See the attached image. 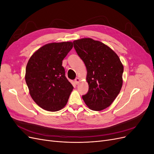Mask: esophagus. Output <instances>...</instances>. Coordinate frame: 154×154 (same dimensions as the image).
Masks as SVG:
<instances>
[{"label": "esophagus", "mask_w": 154, "mask_h": 154, "mask_svg": "<svg viewBox=\"0 0 154 154\" xmlns=\"http://www.w3.org/2000/svg\"><path fill=\"white\" fill-rule=\"evenodd\" d=\"M80 79L79 78H76V79H75V80H74V82L76 83V85H78L79 83H80Z\"/></svg>", "instance_id": "esophagus-1"}]
</instances>
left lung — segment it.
<instances>
[{
	"mask_svg": "<svg viewBox=\"0 0 154 154\" xmlns=\"http://www.w3.org/2000/svg\"><path fill=\"white\" fill-rule=\"evenodd\" d=\"M73 43L87 71L88 91L82 98L91 110L105 109L122 89L123 64L118 54L100 41L85 38L74 40Z\"/></svg>",
	"mask_w": 154,
	"mask_h": 154,
	"instance_id": "8db88e82",
	"label": "left lung"
}]
</instances>
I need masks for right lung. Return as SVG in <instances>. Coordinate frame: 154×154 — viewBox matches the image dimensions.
Returning <instances> with one entry per match:
<instances>
[{"label":"right lung","instance_id":"add662e5","mask_svg":"<svg viewBox=\"0 0 154 154\" xmlns=\"http://www.w3.org/2000/svg\"><path fill=\"white\" fill-rule=\"evenodd\" d=\"M72 47V42L45 44L27 62L26 82L32 99L42 109L56 112L66 105L74 87L66 77L62 60Z\"/></svg>","mask_w":154,"mask_h":154}]
</instances>
